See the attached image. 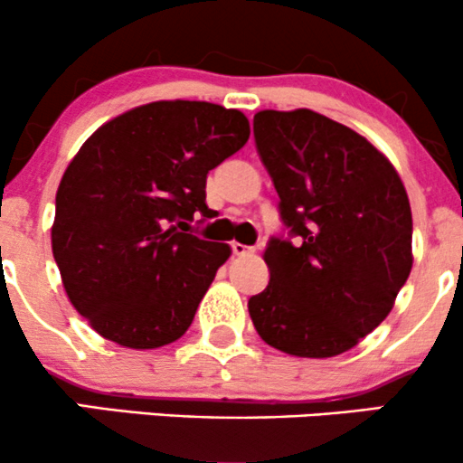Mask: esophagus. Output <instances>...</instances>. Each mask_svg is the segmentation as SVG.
<instances>
[{
	"label": "esophagus",
	"instance_id": "34e87169",
	"mask_svg": "<svg viewBox=\"0 0 463 463\" xmlns=\"http://www.w3.org/2000/svg\"><path fill=\"white\" fill-rule=\"evenodd\" d=\"M231 248H232V254H237V257H246V254L254 252L252 246H243V243H239V241H232Z\"/></svg>",
	"mask_w": 463,
	"mask_h": 463
}]
</instances>
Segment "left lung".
Wrapping results in <instances>:
<instances>
[{
    "label": "left lung",
    "mask_w": 463,
    "mask_h": 463,
    "mask_svg": "<svg viewBox=\"0 0 463 463\" xmlns=\"http://www.w3.org/2000/svg\"><path fill=\"white\" fill-rule=\"evenodd\" d=\"M254 139L296 239H272L269 283L248 300L261 339L294 357L357 346L413 265L411 206L383 152L316 110H261Z\"/></svg>",
    "instance_id": "obj_1"
}]
</instances>
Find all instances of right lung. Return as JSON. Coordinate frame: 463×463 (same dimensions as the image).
<instances>
[{"instance_id": "1", "label": "right lung", "mask_w": 463, "mask_h": 463, "mask_svg": "<svg viewBox=\"0 0 463 463\" xmlns=\"http://www.w3.org/2000/svg\"><path fill=\"white\" fill-rule=\"evenodd\" d=\"M248 137L241 110L161 99L82 143L56 191L52 252L93 331L137 350L183 337L232 252L189 232L194 217L215 215L206 174Z\"/></svg>"}]
</instances>
